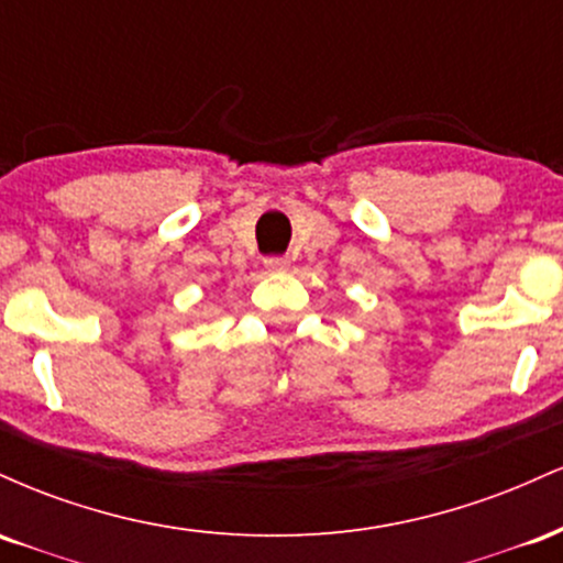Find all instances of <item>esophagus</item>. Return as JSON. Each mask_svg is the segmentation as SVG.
Returning <instances> with one entry per match:
<instances>
[{
    "label": "esophagus",
    "mask_w": 563,
    "mask_h": 563,
    "mask_svg": "<svg viewBox=\"0 0 563 563\" xmlns=\"http://www.w3.org/2000/svg\"><path fill=\"white\" fill-rule=\"evenodd\" d=\"M288 264V256H267V260H264V267H267L269 273H286Z\"/></svg>",
    "instance_id": "34e87169"
}]
</instances>
